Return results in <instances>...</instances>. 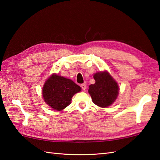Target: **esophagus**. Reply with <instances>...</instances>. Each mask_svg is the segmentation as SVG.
Masks as SVG:
<instances>
[{"mask_svg":"<svg viewBox=\"0 0 160 160\" xmlns=\"http://www.w3.org/2000/svg\"><path fill=\"white\" fill-rule=\"evenodd\" d=\"M81 88H82L83 90H85V89H86L87 86H86V85L84 84V83H83V84H81Z\"/></svg>","mask_w":160,"mask_h":160,"instance_id":"obj_1","label":"esophagus"}]
</instances>
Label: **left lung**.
I'll list each match as a JSON object with an SVG mask.
<instances>
[{
	"mask_svg": "<svg viewBox=\"0 0 160 160\" xmlns=\"http://www.w3.org/2000/svg\"><path fill=\"white\" fill-rule=\"evenodd\" d=\"M93 78L96 82L89 85L88 90L93 102L100 107L110 106L118 97V83L107 72H97Z\"/></svg>",
	"mask_w": 160,
	"mask_h": 160,
	"instance_id": "obj_1",
	"label": "left lung"
}]
</instances>
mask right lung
Listing matches in <instances>:
<instances>
[{
  "label": "right lung",
  "mask_w": 160,
  "mask_h": 160,
  "mask_svg": "<svg viewBox=\"0 0 160 160\" xmlns=\"http://www.w3.org/2000/svg\"><path fill=\"white\" fill-rule=\"evenodd\" d=\"M80 91L81 88L72 80L53 75L44 85L42 97L49 107L61 111L71 104L72 97Z\"/></svg>",
  "instance_id": "right-lung-1"
}]
</instances>
